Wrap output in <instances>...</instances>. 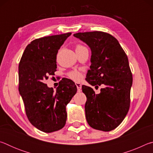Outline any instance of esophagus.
I'll return each mask as SVG.
<instances>
[{"label": "esophagus", "instance_id": "obj_1", "mask_svg": "<svg viewBox=\"0 0 153 153\" xmlns=\"http://www.w3.org/2000/svg\"><path fill=\"white\" fill-rule=\"evenodd\" d=\"M76 86L77 87V91L80 92L82 90V84H79V83H76Z\"/></svg>", "mask_w": 153, "mask_h": 153}]
</instances>
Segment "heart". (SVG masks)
<instances>
[{
    "mask_svg": "<svg viewBox=\"0 0 153 153\" xmlns=\"http://www.w3.org/2000/svg\"><path fill=\"white\" fill-rule=\"evenodd\" d=\"M85 48L84 46L82 45H77L76 46V50L77 49H80V48ZM68 77L69 78L73 79L74 81H76V82H78L81 80V79L82 78V76L80 72L77 71L76 70H74V71H71L69 72L68 74Z\"/></svg>",
    "mask_w": 153,
    "mask_h": 153,
    "instance_id": "obj_1",
    "label": "heart"
}]
</instances>
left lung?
I'll return each mask as SVG.
<instances>
[{
	"instance_id": "1",
	"label": "left lung",
	"mask_w": 153,
	"mask_h": 153,
	"mask_svg": "<svg viewBox=\"0 0 153 153\" xmlns=\"http://www.w3.org/2000/svg\"><path fill=\"white\" fill-rule=\"evenodd\" d=\"M74 36L86 43L92 51L86 80L93 86H104L98 94L92 88L82 86L87 98V122L98 130H113L122 122L130 105L133 78L128 56L118 40L108 33L94 31Z\"/></svg>"
}]
</instances>
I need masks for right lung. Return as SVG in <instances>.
<instances>
[{"mask_svg":"<svg viewBox=\"0 0 153 153\" xmlns=\"http://www.w3.org/2000/svg\"><path fill=\"white\" fill-rule=\"evenodd\" d=\"M71 33L46 36L31 42L19 64V91L28 120L46 133L59 130L65 125L66 106L76 94L71 79L60 82L56 90L48 88L46 79L56 71L58 51Z\"/></svg>","mask_w":153,"mask_h":153,"instance_id":"1","label":"right lung"}]
</instances>
